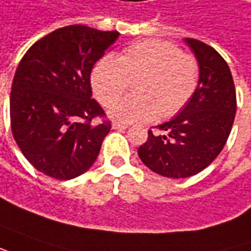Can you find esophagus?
Wrapping results in <instances>:
<instances>
[{"label": "esophagus", "instance_id": "34e87169", "mask_svg": "<svg viewBox=\"0 0 251 251\" xmlns=\"http://www.w3.org/2000/svg\"><path fill=\"white\" fill-rule=\"evenodd\" d=\"M112 127H114V129H127L129 125H127V124H121V122H114V124H112Z\"/></svg>", "mask_w": 251, "mask_h": 251}]
</instances>
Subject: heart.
Here are the masks:
<instances>
[{
	"label": "heart",
	"instance_id": "obj_1",
	"mask_svg": "<svg viewBox=\"0 0 251 251\" xmlns=\"http://www.w3.org/2000/svg\"><path fill=\"white\" fill-rule=\"evenodd\" d=\"M197 59L166 41L147 40L125 48L118 57L104 56L90 74L92 89L104 107H111L134 82V96L110 110L119 122H147L181 111L198 88Z\"/></svg>",
	"mask_w": 251,
	"mask_h": 251
}]
</instances>
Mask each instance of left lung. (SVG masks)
<instances>
[{
  "label": "left lung",
  "mask_w": 251,
  "mask_h": 251,
  "mask_svg": "<svg viewBox=\"0 0 251 251\" xmlns=\"http://www.w3.org/2000/svg\"><path fill=\"white\" fill-rule=\"evenodd\" d=\"M199 64V82L178 115L148 130L137 150L152 172L172 178L197 175L214 161L226 146L236 112V92L226 61L214 48L185 38Z\"/></svg>",
  "instance_id": "obj_1"
}]
</instances>
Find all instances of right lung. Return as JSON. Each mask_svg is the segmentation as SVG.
Instances as JSON below:
<instances>
[{
  "label": "right lung",
  "instance_id": "add662e5",
  "mask_svg": "<svg viewBox=\"0 0 251 251\" xmlns=\"http://www.w3.org/2000/svg\"><path fill=\"white\" fill-rule=\"evenodd\" d=\"M118 31L83 25L54 30L19 63L11 92V127L25 159L56 180H71L95 163L111 129L92 99L90 71L118 41Z\"/></svg>",
  "mask_w": 251,
  "mask_h": 251
}]
</instances>
